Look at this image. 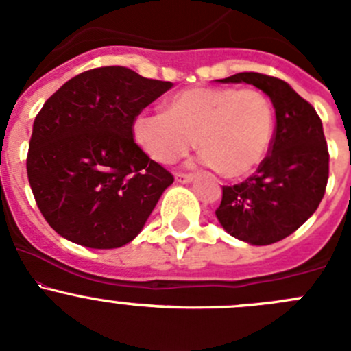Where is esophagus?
Wrapping results in <instances>:
<instances>
[{"label": "esophagus", "instance_id": "34e87169", "mask_svg": "<svg viewBox=\"0 0 351 351\" xmlns=\"http://www.w3.org/2000/svg\"><path fill=\"white\" fill-rule=\"evenodd\" d=\"M175 180L178 183H192L193 180H195V176H193V175H182V173H178V175L175 176Z\"/></svg>", "mask_w": 351, "mask_h": 351}]
</instances>
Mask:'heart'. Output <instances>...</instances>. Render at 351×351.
<instances>
[{"instance_id":"obj_1","label":"heart","mask_w":351,"mask_h":351,"mask_svg":"<svg viewBox=\"0 0 351 351\" xmlns=\"http://www.w3.org/2000/svg\"><path fill=\"white\" fill-rule=\"evenodd\" d=\"M275 132V113L267 95L236 88H190L173 95L166 112L134 119L137 146L151 159L171 165L195 144L200 161L228 178L253 173L267 156Z\"/></svg>"}]
</instances>
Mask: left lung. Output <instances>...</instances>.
Returning a JSON list of instances; mask_svg holds the SVG:
<instances>
[{
  "label": "left lung",
  "mask_w": 351,
  "mask_h": 351,
  "mask_svg": "<svg viewBox=\"0 0 351 351\" xmlns=\"http://www.w3.org/2000/svg\"><path fill=\"white\" fill-rule=\"evenodd\" d=\"M217 83H246L263 91L275 108L270 154L246 182L222 186L215 210L228 234L267 246L292 234L319 207L328 183L329 154L323 123L313 105L285 81L238 73Z\"/></svg>",
  "instance_id": "obj_1"
}]
</instances>
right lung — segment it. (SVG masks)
<instances>
[{"label":"right lung","mask_w":351,"mask_h":351,"mask_svg":"<svg viewBox=\"0 0 351 351\" xmlns=\"http://www.w3.org/2000/svg\"><path fill=\"white\" fill-rule=\"evenodd\" d=\"M122 66L71 77L35 117L27 173L59 236L93 250L130 243L173 175L134 143V119L169 90Z\"/></svg>","instance_id":"right-lung-1"}]
</instances>
